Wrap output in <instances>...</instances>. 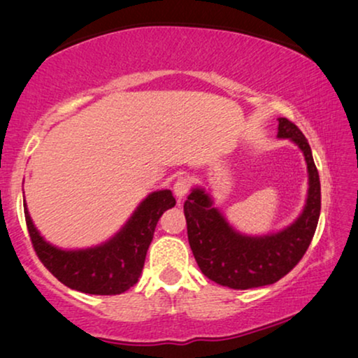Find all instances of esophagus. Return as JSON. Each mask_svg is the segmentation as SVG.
Wrapping results in <instances>:
<instances>
[{"instance_id":"34e87169","label":"esophagus","mask_w":358,"mask_h":358,"mask_svg":"<svg viewBox=\"0 0 358 358\" xmlns=\"http://www.w3.org/2000/svg\"><path fill=\"white\" fill-rule=\"evenodd\" d=\"M189 189H190V182L187 178H178L176 179V182L173 185V190H174V195L178 197V200H182L185 195L189 194Z\"/></svg>"}]
</instances>
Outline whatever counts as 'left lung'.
<instances>
[{"mask_svg":"<svg viewBox=\"0 0 358 358\" xmlns=\"http://www.w3.org/2000/svg\"><path fill=\"white\" fill-rule=\"evenodd\" d=\"M278 138L293 141L305 156L308 197L303 212L282 231L248 236L234 229L203 189L195 187L185 200L187 236L200 271L210 280L234 290L271 285L287 275L315 236L321 212V184L305 135L285 117L278 119Z\"/></svg>","mask_w":358,"mask_h":358,"instance_id":"obj_1","label":"left lung"}]
</instances>
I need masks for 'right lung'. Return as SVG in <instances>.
I'll return each mask as SVG.
<instances>
[{"instance_id":"right-lung-1","label":"right lung","mask_w":358,"mask_h":358,"mask_svg":"<svg viewBox=\"0 0 358 358\" xmlns=\"http://www.w3.org/2000/svg\"><path fill=\"white\" fill-rule=\"evenodd\" d=\"M174 205L171 190H156L136 207L129 222L109 241L75 251L52 246L41 236L26 200L24 215L34 251L63 285L90 295H120L138 282L158 220Z\"/></svg>"}]
</instances>
